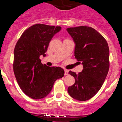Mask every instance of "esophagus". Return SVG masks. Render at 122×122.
Returning <instances> with one entry per match:
<instances>
[{
  "label": "esophagus",
  "mask_w": 122,
  "mask_h": 122,
  "mask_svg": "<svg viewBox=\"0 0 122 122\" xmlns=\"http://www.w3.org/2000/svg\"><path fill=\"white\" fill-rule=\"evenodd\" d=\"M65 76H66V75H68V71L66 70H65Z\"/></svg>",
  "instance_id": "1"
}]
</instances>
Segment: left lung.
<instances>
[{
  "instance_id": "1",
  "label": "left lung",
  "mask_w": 122,
  "mask_h": 122,
  "mask_svg": "<svg viewBox=\"0 0 122 122\" xmlns=\"http://www.w3.org/2000/svg\"><path fill=\"white\" fill-rule=\"evenodd\" d=\"M75 43L74 56L82 62L83 70L76 74L68 88L69 95L75 100L86 101L97 93L103 86L109 68V49L104 37L95 29L88 26L66 29Z\"/></svg>"
}]
</instances>
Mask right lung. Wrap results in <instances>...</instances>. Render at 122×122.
Wrapping results in <instances>:
<instances>
[{"label": "right lung", "instance_id": "obj_1", "mask_svg": "<svg viewBox=\"0 0 122 122\" xmlns=\"http://www.w3.org/2000/svg\"><path fill=\"white\" fill-rule=\"evenodd\" d=\"M61 27L36 24L23 32L14 50L13 71L19 87L31 98L40 100L51 91L54 82L64 76L59 66L42 64L49 42Z\"/></svg>", "mask_w": 122, "mask_h": 122}]
</instances>
